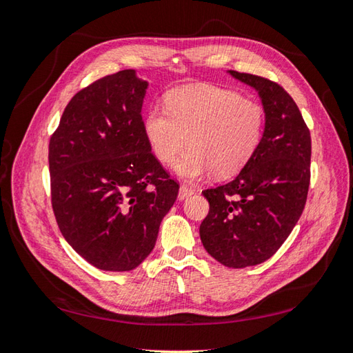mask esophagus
Masks as SVG:
<instances>
[{"label":"esophagus","instance_id":"esophagus-1","mask_svg":"<svg viewBox=\"0 0 353 353\" xmlns=\"http://www.w3.org/2000/svg\"><path fill=\"white\" fill-rule=\"evenodd\" d=\"M192 194H194L192 188H190V186H186V185H182L181 190H179V200L188 199L192 196Z\"/></svg>","mask_w":353,"mask_h":353}]
</instances>
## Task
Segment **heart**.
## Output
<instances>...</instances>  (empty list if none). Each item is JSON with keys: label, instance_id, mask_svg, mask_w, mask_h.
Here are the masks:
<instances>
[{"label": "heart", "instance_id": "obj_1", "mask_svg": "<svg viewBox=\"0 0 353 353\" xmlns=\"http://www.w3.org/2000/svg\"><path fill=\"white\" fill-rule=\"evenodd\" d=\"M165 109L152 108L142 123L147 144L162 163H176V172L197 181L212 172L232 177L256 152L264 130V109L229 89L185 86L167 97Z\"/></svg>", "mask_w": 353, "mask_h": 353}]
</instances>
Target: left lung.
Wrapping results in <instances>:
<instances>
[{
    "mask_svg": "<svg viewBox=\"0 0 353 353\" xmlns=\"http://www.w3.org/2000/svg\"><path fill=\"white\" fill-rule=\"evenodd\" d=\"M229 74L256 89L265 127L234 181L203 191L209 212L200 238L220 264L244 268L272 258L301 219L311 179V134L282 86L253 74Z\"/></svg>",
    "mask_w": 353,
    "mask_h": 353,
    "instance_id": "1",
    "label": "left lung"
}]
</instances>
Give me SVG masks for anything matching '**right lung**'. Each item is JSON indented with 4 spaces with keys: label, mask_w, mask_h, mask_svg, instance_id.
<instances>
[{
    "label": "right lung",
    "mask_w": 353,
    "mask_h": 353,
    "mask_svg": "<svg viewBox=\"0 0 353 353\" xmlns=\"http://www.w3.org/2000/svg\"><path fill=\"white\" fill-rule=\"evenodd\" d=\"M147 88L134 70L94 81L72 97L50 139L57 226L106 272H129L152 253L179 192L142 132Z\"/></svg>",
    "instance_id": "obj_1"
}]
</instances>
